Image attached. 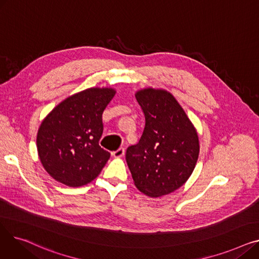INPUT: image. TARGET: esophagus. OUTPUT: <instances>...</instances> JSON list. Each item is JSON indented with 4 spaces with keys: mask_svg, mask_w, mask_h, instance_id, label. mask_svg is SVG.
<instances>
[{
    "mask_svg": "<svg viewBox=\"0 0 259 259\" xmlns=\"http://www.w3.org/2000/svg\"><path fill=\"white\" fill-rule=\"evenodd\" d=\"M124 154H125V149H124V148H119V149H117L116 151H114V152L112 153V155H113L114 157H116V158L122 157V156H124Z\"/></svg>",
    "mask_w": 259,
    "mask_h": 259,
    "instance_id": "34e87169",
    "label": "esophagus"
}]
</instances>
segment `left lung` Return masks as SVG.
Segmentation results:
<instances>
[{
    "label": "left lung",
    "instance_id": "obj_1",
    "mask_svg": "<svg viewBox=\"0 0 259 259\" xmlns=\"http://www.w3.org/2000/svg\"><path fill=\"white\" fill-rule=\"evenodd\" d=\"M145 114V128L126 160L135 187L150 197L167 195L192 174L199 154L196 129L173 95L164 89L135 93Z\"/></svg>",
    "mask_w": 259,
    "mask_h": 259
}]
</instances>
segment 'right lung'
Segmentation results:
<instances>
[{
  "instance_id": "right-lung-1",
  "label": "right lung",
  "mask_w": 259,
  "mask_h": 259,
  "mask_svg": "<svg viewBox=\"0 0 259 259\" xmlns=\"http://www.w3.org/2000/svg\"><path fill=\"white\" fill-rule=\"evenodd\" d=\"M113 88H88L61 102L40 124L36 147L52 179L81 187L98 178L110 153L99 145L102 114L115 95Z\"/></svg>"
}]
</instances>
